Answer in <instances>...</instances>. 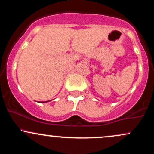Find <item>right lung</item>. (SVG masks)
<instances>
[{"label": "right lung", "instance_id": "1", "mask_svg": "<svg viewBox=\"0 0 154 154\" xmlns=\"http://www.w3.org/2000/svg\"><path fill=\"white\" fill-rule=\"evenodd\" d=\"M45 102H46V101H45Z\"/></svg>", "mask_w": 154, "mask_h": 154}]
</instances>
